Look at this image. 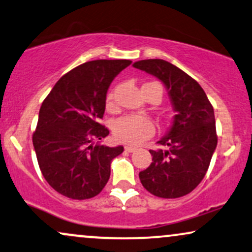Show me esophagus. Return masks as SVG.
Wrapping results in <instances>:
<instances>
[{
  "label": "esophagus",
  "mask_w": 252,
  "mask_h": 252,
  "mask_svg": "<svg viewBox=\"0 0 252 252\" xmlns=\"http://www.w3.org/2000/svg\"><path fill=\"white\" fill-rule=\"evenodd\" d=\"M124 149H126V151H128V153H134V151L136 150V148L131 147V145H126V147H124Z\"/></svg>",
  "instance_id": "obj_1"
}]
</instances>
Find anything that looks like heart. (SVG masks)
<instances>
[{"label":"heart","instance_id":"b5f03b06","mask_svg":"<svg viewBox=\"0 0 252 252\" xmlns=\"http://www.w3.org/2000/svg\"><path fill=\"white\" fill-rule=\"evenodd\" d=\"M107 105L111 108L114 105V94L109 93L107 96ZM114 135L120 142L137 145L149 138L155 132V126L150 118L139 115H128L114 123Z\"/></svg>","mask_w":252,"mask_h":252}]
</instances>
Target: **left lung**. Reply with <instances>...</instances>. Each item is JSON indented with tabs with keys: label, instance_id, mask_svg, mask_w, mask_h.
Returning <instances> with one entry per match:
<instances>
[{
	"label": "left lung",
	"instance_id": "1",
	"mask_svg": "<svg viewBox=\"0 0 252 252\" xmlns=\"http://www.w3.org/2000/svg\"><path fill=\"white\" fill-rule=\"evenodd\" d=\"M134 68L164 84L176 115L170 129L150 150L153 162L139 172L142 186L162 198L191 192L207 174L217 147L214 108L197 81L164 60H142Z\"/></svg>",
	"mask_w": 252,
	"mask_h": 252
}]
</instances>
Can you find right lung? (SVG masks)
<instances>
[{"label": "right lung", "instance_id": "right-lung-1", "mask_svg": "<svg viewBox=\"0 0 252 252\" xmlns=\"http://www.w3.org/2000/svg\"><path fill=\"white\" fill-rule=\"evenodd\" d=\"M129 60H96L66 72L42 103L32 144L42 175L61 195L88 199L98 195L110 177V163L122 145L107 147L109 130L98 123L109 86Z\"/></svg>", "mask_w": 252, "mask_h": 252}]
</instances>
